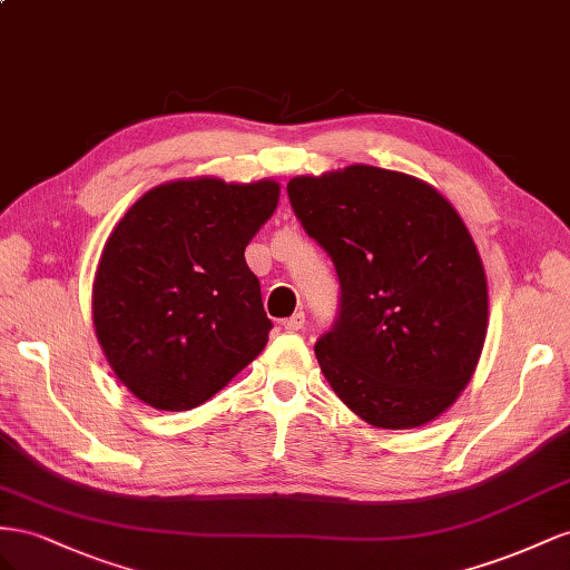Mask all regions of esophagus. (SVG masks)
<instances>
[{
	"label": "esophagus",
	"instance_id": "obj_1",
	"mask_svg": "<svg viewBox=\"0 0 570 570\" xmlns=\"http://www.w3.org/2000/svg\"><path fill=\"white\" fill-rule=\"evenodd\" d=\"M303 324H305V313L298 311V313H294V315L284 320V330L286 332H301Z\"/></svg>",
	"mask_w": 570,
	"mask_h": 570
}]
</instances>
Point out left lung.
I'll return each instance as SVG.
<instances>
[{
	"label": "left lung",
	"mask_w": 570,
	"mask_h": 570,
	"mask_svg": "<svg viewBox=\"0 0 570 570\" xmlns=\"http://www.w3.org/2000/svg\"><path fill=\"white\" fill-rule=\"evenodd\" d=\"M286 193L338 276V315L315 344L336 396L382 430L442 415L487 334L484 269L456 209L417 178L367 165L291 178Z\"/></svg>",
	"instance_id": "1"
}]
</instances>
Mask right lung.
<instances>
[{"label":"right lung","mask_w":570,"mask_h":570,"mask_svg":"<svg viewBox=\"0 0 570 570\" xmlns=\"http://www.w3.org/2000/svg\"><path fill=\"white\" fill-rule=\"evenodd\" d=\"M276 200L274 181H171L114 226L92 322L111 370L142 403L190 411L265 348L272 320L243 250Z\"/></svg>","instance_id":"1"}]
</instances>
